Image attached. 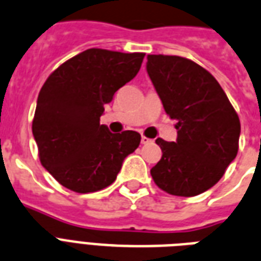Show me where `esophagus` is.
<instances>
[{
    "label": "esophagus",
    "instance_id": "34e87169",
    "mask_svg": "<svg viewBox=\"0 0 261 261\" xmlns=\"http://www.w3.org/2000/svg\"><path fill=\"white\" fill-rule=\"evenodd\" d=\"M151 139H148V137L145 136H141V144H148V143H151Z\"/></svg>",
    "mask_w": 261,
    "mask_h": 261
}]
</instances>
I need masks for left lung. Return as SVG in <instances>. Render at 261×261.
Masks as SVG:
<instances>
[{"label": "left lung", "mask_w": 261, "mask_h": 261, "mask_svg": "<svg viewBox=\"0 0 261 261\" xmlns=\"http://www.w3.org/2000/svg\"><path fill=\"white\" fill-rule=\"evenodd\" d=\"M147 73L165 112L178 121L177 140L156 139L162 158L151 175L170 195H200L237 156L240 118L213 74L188 58L149 54Z\"/></svg>", "instance_id": "left-lung-1"}]
</instances>
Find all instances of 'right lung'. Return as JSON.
<instances>
[{
  "label": "right lung",
  "mask_w": 261,
  "mask_h": 261,
  "mask_svg": "<svg viewBox=\"0 0 261 261\" xmlns=\"http://www.w3.org/2000/svg\"><path fill=\"white\" fill-rule=\"evenodd\" d=\"M144 53L88 48L58 66L36 102L32 135L40 162L62 187L77 193L116 181L140 133H112L100 125L105 105L140 70Z\"/></svg>",
  "instance_id": "1"
}]
</instances>
